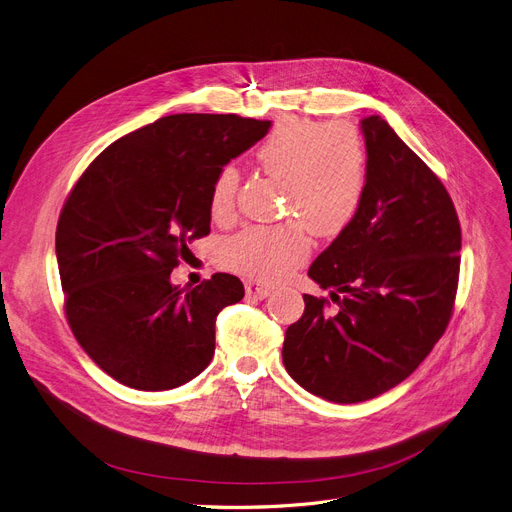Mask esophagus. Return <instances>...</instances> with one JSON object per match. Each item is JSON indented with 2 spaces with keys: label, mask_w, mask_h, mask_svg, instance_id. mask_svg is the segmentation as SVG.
<instances>
[{
  "label": "esophagus",
  "mask_w": 512,
  "mask_h": 512,
  "mask_svg": "<svg viewBox=\"0 0 512 512\" xmlns=\"http://www.w3.org/2000/svg\"><path fill=\"white\" fill-rule=\"evenodd\" d=\"M246 293L250 295V297H256V299H264V297H268L270 295V287L268 285H262V283H258V281H246Z\"/></svg>",
  "instance_id": "esophagus-1"
}]
</instances>
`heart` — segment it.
<instances>
[{"mask_svg": "<svg viewBox=\"0 0 512 512\" xmlns=\"http://www.w3.org/2000/svg\"><path fill=\"white\" fill-rule=\"evenodd\" d=\"M264 173L283 179L285 213L297 217L314 235L345 231L368 186V155L359 132L347 122L322 124L308 117H285L256 148ZM239 171L219 169L210 188V215L227 221L235 213ZM310 237L299 223L248 227L225 239L221 264L233 273L281 281L310 256Z\"/></svg>", "mask_w": 512, "mask_h": 512, "instance_id": "1", "label": "heart"}]
</instances>
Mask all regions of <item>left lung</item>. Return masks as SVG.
I'll return each mask as SVG.
<instances>
[{
    "instance_id": "obj_1",
    "label": "left lung",
    "mask_w": 512,
    "mask_h": 512,
    "mask_svg": "<svg viewBox=\"0 0 512 512\" xmlns=\"http://www.w3.org/2000/svg\"><path fill=\"white\" fill-rule=\"evenodd\" d=\"M368 186L359 213L310 266L330 291L283 343L289 376L333 403H362L424 362L455 308L461 225L438 175L380 115L362 119Z\"/></svg>"
}]
</instances>
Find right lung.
Returning a JSON list of instances; mask_svg holds the SVG:
<instances>
[{
	"label": "right lung",
	"instance_id": "add662e5",
	"mask_svg": "<svg viewBox=\"0 0 512 512\" xmlns=\"http://www.w3.org/2000/svg\"><path fill=\"white\" fill-rule=\"evenodd\" d=\"M235 113H177L109 144L59 213L55 254L80 347L117 382L169 390L213 359L219 312L244 297L217 273L179 289L171 270L210 231L219 169L268 132Z\"/></svg>",
	"mask_w": 512,
	"mask_h": 512
}]
</instances>
